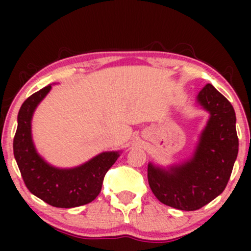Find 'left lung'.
Masks as SVG:
<instances>
[{
  "label": "left lung",
  "mask_w": 251,
  "mask_h": 251,
  "mask_svg": "<svg viewBox=\"0 0 251 251\" xmlns=\"http://www.w3.org/2000/svg\"><path fill=\"white\" fill-rule=\"evenodd\" d=\"M196 101L209 119L191 157L166 168L148 165L150 188L158 201L184 211L201 209L224 191L238 153L236 114L229 100L208 83Z\"/></svg>",
  "instance_id": "8db88e82"
}]
</instances>
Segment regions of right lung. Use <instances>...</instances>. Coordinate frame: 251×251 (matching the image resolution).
Segmentation results:
<instances>
[{
	"mask_svg": "<svg viewBox=\"0 0 251 251\" xmlns=\"http://www.w3.org/2000/svg\"><path fill=\"white\" fill-rule=\"evenodd\" d=\"M51 85L31 94L22 103L14 137V157L28 190L55 208H75L91 203L101 191L103 177L119 158L120 151L101 152L71 169L50 165L36 151L31 137V119Z\"/></svg>",
	"mask_w": 251,
	"mask_h": 251,
	"instance_id": "right-lung-1",
	"label": "right lung"
}]
</instances>
